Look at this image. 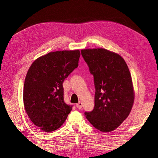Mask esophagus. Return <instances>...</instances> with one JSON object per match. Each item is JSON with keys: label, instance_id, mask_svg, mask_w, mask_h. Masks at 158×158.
Returning a JSON list of instances; mask_svg holds the SVG:
<instances>
[{"label": "esophagus", "instance_id": "obj_1", "mask_svg": "<svg viewBox=\"0 0 158 158\" xmlns=\"http://www.w3.org/2000/svg\"><path fill=\"white\" fill-rule=\"evenodd\" d=\"M82 106H83V104H82L81 102H79V103L76 104V107L77 109H81Z\"/></svg>", "mask_w": 158, "mask_h": 158}]
</instances>
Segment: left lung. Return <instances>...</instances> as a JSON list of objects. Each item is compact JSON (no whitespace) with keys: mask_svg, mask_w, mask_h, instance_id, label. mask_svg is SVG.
<instances>
[{"mask_svg":"<svg viewBox=\"0 0 158 158\" xmlns=\"http://www.w3.org/2000/svg\"><path fill=\"white\" fill-rule=\"evenodd\" d=\"M81 52L94 75L96 89L94 108L85 116L97 130L112 132L128 117L135 101L129 69L122 56L106 49Z\"/></svg>","mask_w":158,"mask_h":158,"instance_id":"left-lung-1","label":"left lung"}]
</instances>
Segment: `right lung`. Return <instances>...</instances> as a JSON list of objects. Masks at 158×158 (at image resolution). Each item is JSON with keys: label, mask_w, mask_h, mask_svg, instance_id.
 Listing matches in <instances>:
<instances>
[{"label": "right lung", "mask_w": 158, "mask_h": 158, "mask_svg": "<svg viewBox=\"0 0 158 158\" xmlns=\"http://www.w3.org/2000/svg\"><path fill=\"white\" fill-rule=\"evenodd\" d=\"M80 51L49 52L32 62L23 85L24 109L36 126L46 132L65 122L72 106L64 101V79L79 65Z\"/></svg>", "instance_id": "1"}]
</instances>
